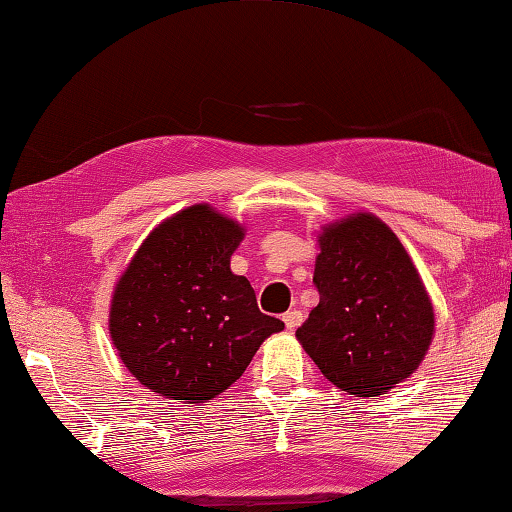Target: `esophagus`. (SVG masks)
<instances>
[{"mask_svg":"<svg viewBox=\"0 0 512 512\" xmlns=\"http://www.w3.org/2000/svg\"><path fill=\"white\" fill-rule=\"evenodd\" d=\"M302 322H304L302 310H288V313L284 315V324L288 330H295Z\"/></svg>","mask_w":512,"mask_h":512,"instance_id":"1","label":"esophagus"}]
</instances>
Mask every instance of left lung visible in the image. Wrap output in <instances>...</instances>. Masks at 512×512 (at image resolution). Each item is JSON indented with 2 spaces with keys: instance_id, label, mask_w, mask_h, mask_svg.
Returning a JSON list of instances; mask_svg holds the SVG:
<instances>
[{
  "instance_id": "1",
  "label": "left lung",
  "mask_w": 512,
  "mask_h": 512,
  "mask_svg": "<svg viewBox=\"0 0 512 512\" xmlns=\"http://www.w3.org/2000/svg\"><path fill=\"white\" fill-rule=\"evenodd\" d=\"M313 282L319 304L297 339L328 382L379 397L406 382L435 335V310L404 244L373 213L324 224Z\"/></svg>"
}]
</instances>
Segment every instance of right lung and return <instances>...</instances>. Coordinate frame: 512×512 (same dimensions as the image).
<instances>
[{"label": "right lung", "mask_w": 512, "mask_h": 512, "mask_svg": "<svg viewBox=\"0 0 512 512\" xmlns=\"http://www.w3.org/2000/svg\"><path fill=\"white\" fill-rule=\"evenodd\" d=\"M244 226L210 204L157 224L113 288L108 333L128 373L166 399L204 404L284 328L230 270Z\"/></svg>", "instance_id": "obj_1"}]
</instances>
